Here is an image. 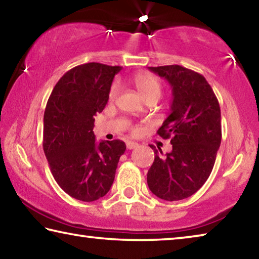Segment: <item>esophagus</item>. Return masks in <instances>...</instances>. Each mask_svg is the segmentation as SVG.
<instances>
[{
  "label": "esophagus",
  "mask_w": 259,
  "mask_h": 259,
  "mask_svg": "<svg viewBox=\"0 0 259 259\" xmlns=\"http://www.w3.org/2000/svg\"><path fill=\"white\" fill-rule=\"evenodd\" d=\"M138 146V144L136 142H126V148L128 150H134V148H136Z\"/></svg>",
  "instance_id": "esophagus-1"
}]
</instances>
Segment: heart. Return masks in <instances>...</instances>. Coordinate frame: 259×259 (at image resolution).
Wrapping results in <instances>:
<instances>
[{
	"label": "heart",
	"mask_w": 259,
	"mask_h": 259,
	"mask_svg": "<svg viewBox=\"0 0 259 259\" xmlns=\"http://www.w3.org/2000/svg\"><path fill=\"white\" fill-rule=\"evenodd\" d=\"M134 84L137 88L138 93L143 96L144 98L147 99L150 97H156L159 98L162 93V84L159 77L153 75L151 73L144 72L138 73L134 76ZM120 87L117 83H114L112 85L111 90H109L108 98L109 100H114L116 98V96L119 95ZM131 133L134 135H138L140 133L139 126H133L131 128Z\"/></svg>",
	"instance_id": "heart-1"
}]
</instances>
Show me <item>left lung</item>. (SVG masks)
Masks as SVG:
<instances>
[{"mask_svg":"<svg viewBox=\"0 0 259 259\" xmlns=\"http://www.w3.org/2000/svg\"><path fill=\"white\" fill-rule=\"evenodd\" d=\"M172 88V104L157 135L169 139L172 151L163 156L154 151L147 172L153 194L165 201H178L194 194L212 171L222 142L221 107L203 75L179 65L148 67Z\"/></svg>","mask_w":259,"mask_h":259,"instance_id":"8db88e82","label":"left lung"}]
</instances>
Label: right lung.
Listing matches in <instances>:
<instances>
[{
	"instance_id": "obj_1",
	"label": "right lung",
	"mask_w": 259,
	"mask_h": 259,
	"mask_svg": "<svg viewBox=\"0 0 259 259\" xmlns=\"http://www.w3.org/2000/svg\"><path fill=\"white\" fill-rule=\"evenodd\" d=\"M120 66L88 63L57 82L43 117V151L57 184L72 198L91 202L109 191L124 142L96 143L94 116L106 106Z\"/></svg>"
}]
</instances>
